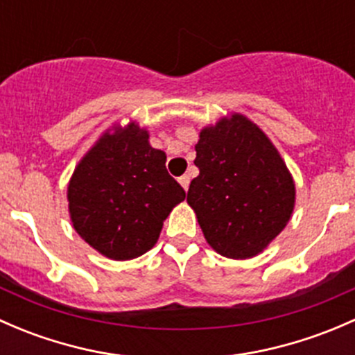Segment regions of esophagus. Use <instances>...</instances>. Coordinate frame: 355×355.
<instances>
[{
    "instance_id": "obj_1",
    "label": "esophagus",
    "mask_w": 355,
    "mask_h": 355,
    "mask_svg": "<svg viewBox=\"0 0 355 355\" xmlns=\"http://www.w3.org/2000/svg\"><path fill=\"white\" fill-rule=\"evenodd\" d=\"M178 182H180L182 187H184L185 191H187V189H189V184H191V177H189V175H182V177L178 178Z\"/></svg>"
}]
</instances>
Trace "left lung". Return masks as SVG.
Segmentation results:
<instances>
[{"instance_id":"left-lung-1","label":"left lung","mask_w":355,"mask_h":355,"mask_svg":"<svg viewBox=\"0 0 355 355\" xmlns=\"http://www.w3.org/2000/svg\"><path fill=\"white\" fill-rule=\"evenodd\" d=\"M199 175L187 192L206 242L230 259L263 252L287 227L295 182L266 134L230 113L199 132Z\"/></svg>"}]
</instances>
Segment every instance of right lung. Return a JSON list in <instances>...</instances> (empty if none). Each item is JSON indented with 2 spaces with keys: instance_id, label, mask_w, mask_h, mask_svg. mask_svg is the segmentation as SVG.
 Here are the masks:
<instances>
[{
  "instance_id": "obj_1",
  "label": "right lung",
  "mask_w": 355,
  "mask_h": 355,
  "mask_svg": "<svg viewBox=\"0 0 355 355\" xmlns=\"http://www.w3.org/2000/svg\"><path fill=\"white\" fill-rule=\"evenodd\" d=\"M164 163V151L149 144V132L137 121L108 128L68 182L75 232L113 261L134 259L153 249L163 221L185 199Z\"/></svg>"
}]
</instances>
